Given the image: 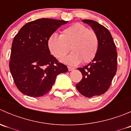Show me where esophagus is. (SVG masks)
Listing matches in <instances>:
<instances>
[{
	"label": "esophagus",
	"instance_id": "esophagus-1",
	"mask_svg": "<svg viewBox=\"0 0 131 131\" xmlns=\"http://www.w3.org/2000/svg\"><path fill=\"white\" fill-rule=\"evenodd\" d=\"M68 70H69V71H72V70H73L75 69V68H73V67H68Z\"/></svg>",
	"mask_w": 131,
	"mask_h": 131
}]
</instances>
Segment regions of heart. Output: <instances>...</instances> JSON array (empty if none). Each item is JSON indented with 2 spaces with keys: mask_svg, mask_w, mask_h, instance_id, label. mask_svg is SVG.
<instances>
[{
  "mask_svg": "<svg viewBox=\"0 0 131 131\" xmlns=\"http://www.w3.org/2000/svg\"><path fill=\"white\" fill-rule=\"evenodd\" d=\"M49 49L58 59H62L69 52H72L63 60L64 63L76 65L91 62L96 56L99 40L96 33L81 23H75L66 28L61 35L52 34L48 39Z\"/></svg>",
  "mask_w": 131,
  "mask_h": 131,
  "instance_id": "1",
  "label": "heart"
}]
</instances>
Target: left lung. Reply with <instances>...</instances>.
<instances>
[{
	"mask_svg": "<svg viewBox=\"0 0 131 131\" xmlns=\"http://www.w3.org/2000/svg\"><path fill=\"white\" fill-rule=\"evenodd\" d=\"M90 25L98 37V49L90 63L79 68L82 79L76 84L77 90L88 97L100 96L108 91L117 70L116 46L108 29L97 22L83 19Z\"/></svg>",
	"mask_w": 131,
	"mask_h": 131,
	"instance_id": "1",
	"label": "left lung"
}]
</instances>
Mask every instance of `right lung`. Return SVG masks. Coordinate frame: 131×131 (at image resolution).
Instances as JSON below:
<instances>
[{"mask_svg": "<svg viewBox=\"0 0 131 131\" xmlns=\"http://www.w3.org/2000/svg\"><path fill=\"white\" fill-rule=\"evenodd\" d=\"M68 21L42 18L25 25L12 43L9 68L15 85L20 92L31 97L47 94L56 77L68 71L50 53L48 39Z\"/></svg>", "mask_w": 131, "mask_h": 131, "instance_id": "obj_1", "label": "right lung"}]
</instances>
